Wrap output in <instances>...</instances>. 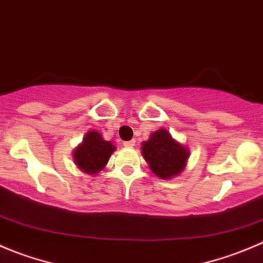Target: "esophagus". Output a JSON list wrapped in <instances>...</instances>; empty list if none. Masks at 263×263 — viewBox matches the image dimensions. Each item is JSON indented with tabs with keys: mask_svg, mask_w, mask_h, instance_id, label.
Instances as JSON below:
<instances>
[{
	"mask_svg": "<svg viewBox=\"0 0 263 263\" xmlns=\"http://www.w3.org/2000/svg\"><path fill=\"white\" fill-rule=\"evenodd\" d=\"M123 145L126 147H134L135 146V140H129V141H124Z\"/></svg>",
	"mask_w": 263,
	"mask_h": 263,
	"instance_id": "esophagus-1",
	"label": "esophagus"
}]
</instances>
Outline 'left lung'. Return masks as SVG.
<instances>
[{
	"instance_id": "8db88e82",
	"label": "left lung",
	"mask_w": 263,
	"mask_h": 263,
	"mask_svg": "<svg viewBox=\"0 0 263 263\" xmlns=\"http://www.w3.org/2000/svg\"><path fill=\"white\" fill-rule=\"evenodd\" d=\"M142 155L158 177L171 178L185 167L187 149L176 142L168 131L160 128L153 132L147 141L142 142Z\"/></svg>"
}]
</instances>
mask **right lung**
Here are the masks:
<instances>
[{"label":"right lung","mask_w":263,"mask_h":263,"mask_svg":"<svg viewBox=\"0 0 263 263\" xmlns=\"http://www.w3.org/2000/svg\"><path fill=\"white\" fill-rule=\"evenodd\" d=\"M114 149L116 146L110 141H105L99 132L91 131L74 150L76 164L83 172L95 175L105 167Z\"/></svg>","instance_id":"1"}]
</instances>
